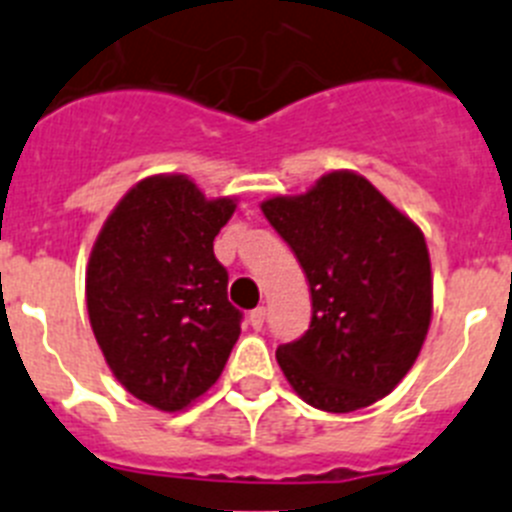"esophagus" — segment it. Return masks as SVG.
<instances>
[{
    "label": "esophagus",
    "instance_id": "obj_1",
    "mask_svg": "<svg viewBox=\"0 0 512 512\" xmlns=\"http://www.w3.org/2000/svg\"><path fill=\"white\" fill-rule=\"evenodd\" d=\"M248 323H251L256 330L264 328V323H266V307H256V310H251V315H248Z\"/></svg>",
    "mask_w": 512,
    "mask_h": 512
}]
</instances>
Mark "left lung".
<instances>
[{"instance_id": "obj_1", "label": "left lung", "mask_w": 512, "mask_h": 512, "mask_svg": "<svg viewBox=\"0 0 512 512\" xmlns=\"http://www.w3.org/2000/svg\"><path fill=\"white\" fill-rule=\"evenodd\" d=\"M261 210L310 284V328L277 348L292 390L325 413L390 395L431 325V259L418 225L354 171H330Z\"/></svg>"}]
</instances>
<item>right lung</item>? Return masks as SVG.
Wrapping results in <instances>:
<instances>
[{
	"mask_svg": "<svg viewBox=\"0 0 512 512\" xmlns=\"http://www.w3.org/2000/svg\"><path fill=\"white\" fill-rule=\"evenodd\" d=\"M235 202L207 200L182 174L148 176L112 210L87 266L94 338L117 382L176 413L223 374L243 312L212 241Z\"/></svg>",
	"mask_w": 512,
	"mask_h": 512,
	"instance_id": "obj_1",
	"label": "right lung"
}]
</instances>
